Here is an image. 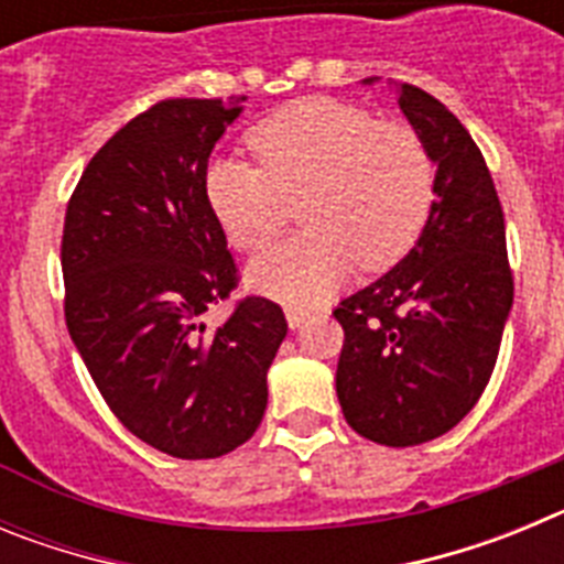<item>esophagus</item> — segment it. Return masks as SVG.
Here are the masks:
<instances>
[{
  "label": "esophagus",
  "instance_id": "1",
  "mask_svg": "<svg viewBox=\"0 0 564 564\" xmlns=\"http://www.w3.org/2000/svg\"><path fill=\"white\" fill-rule=\"evenodd\" d=\"M285 316H288V327H291V330H299V327L305 325L307 318H311V313L299 311V307H288Z\"/></svg>",
  "mask_w": 564,
  "mask_h": 564
}]
</instances>
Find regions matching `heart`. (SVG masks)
Listing matches in <instances>:
<instances>
[{"label":"heart","instance_id":"heart-1","mask_svg":"<svg viewBox=\"0 0 564 564\" xmlns=\"http://www.w3.org/2000/svg\"><path fill=\"white\" fill-rule=\"evenodd\" d=\"M257 163L217 158L206 200L239 251L265 248L299 203L305 231L248 265L253 291L307 311L352 268L383 271L415 246L435 200V163L406 123L336 98H299L248 132Z\"/></svg>","mask_w":564,"mask_h":564}]
</instances>
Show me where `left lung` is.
Masks as SVG:
<instances>
[{
	"label": "left lung",
	"instance_id": "1",
	"mask_svg": "<svg viewBox=\"0 0 564 564\" xmlns=\"http://www.w3.org/2000/svg\"><path fill=\"white\" fill-rule=\"evenodd\" d=\"M398 107L437 166L435 203L412 251L333 311L344 327L336 392L361 437L417 446L446 435L480 401L514 279L500 197L471 134L412 84H398Z\"/></svg>",
	"mask_w": 564,
	"mask_h": 564
}]
</instances>
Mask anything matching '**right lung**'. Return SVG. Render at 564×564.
Wrapping results in <instances>:
<instances>
[{
  "mask_svg": "<svg viewBox=\"0 0 564 564\" xmlns=\"http://www.w3.org/2000/svg\"><path fill=\"white\" fill-rule=\"evenodd\" d=\"M246 98H169L109 138L69 197L64 318L115 417L181 460L234 452L268 406L282 307L242 299L208 333L203 313L237 288L206 200L214 143Z\"/></svg>",
  "mask_w": 564,
  "mask_h": 564,
  "instance_id": "right-lung-1",
  "label": "right lung"
}]
</instances>
